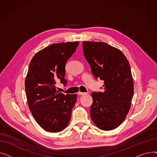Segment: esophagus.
<instances>
[{"label": "esophagus", "instance_id": "34e87169", "mask_svg": "<svg viewBox=\"0 0 157 157\" xmlns=\"http://www.w3.org/2000/svg\"><path fill=\"white\" fill-rule=\"evenodd\" d=\"M78 94L79 95H85V94H86V93H84V92H79L78 93Z\"/></svg>", "mask_w": 157, "mask_h": 157}]
</instances>
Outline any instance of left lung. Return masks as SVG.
Wrapping results in <instances>:
<instances>
[{
    "instance_id": "obj_1",
    "label": "left lung",
    "mask_w": 157,
    "mask_h": 157,
    "mask_svg": "<svg viewBox=\"0 0 157 157\" xmlns=\"http://www.w3.org/2000/svg\"><path fill=\"white\" fill-rule=\"evenodd\" d=\"M83 53L95 79L104 81V92H92L90 117L102 130L117 128L125 120L134 95L130 64L119 49L102 42H83Z\"/></svg>"
}]
</instances>
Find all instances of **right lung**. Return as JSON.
I'll use <instances>...</instances> for the list:
<instances>
[{
    "instance_id": "obj_1",
    "label": "right lung",
    "mask_w": 157,
    "mask_h": 157,
    "mask_svg": "<svg viewBox=\"0 0 157 157\" xmlns=\"http://www.w3.org/2000/svg\"><path fill=\"white\" fill-rule=\"evenodd\" d=\"M79 42L55 43L38 52L32 58L25 78L29 109L38 124L47 132H59L71 117L77 95H65L56 89V83H67L65 65Z\"/></svg>"
}]
</instances>
